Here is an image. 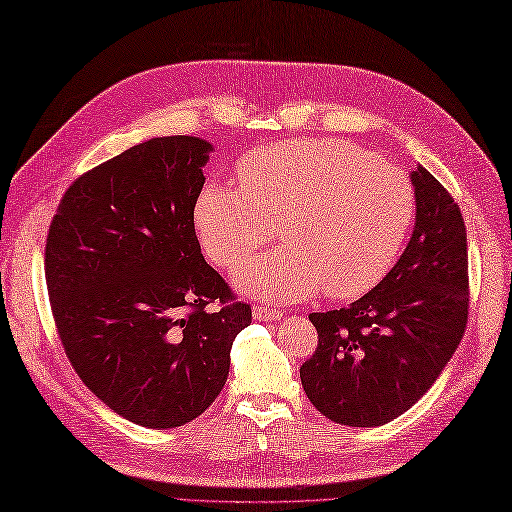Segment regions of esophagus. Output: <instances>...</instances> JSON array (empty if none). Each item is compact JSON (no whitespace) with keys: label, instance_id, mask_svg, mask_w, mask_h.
<instances>
[{"label":"esophagus","instance_id":"obj_1","mask_svg":"<svg viewBox=\"0 0 512 512\" xmlns=\"http://www.w3.org/2000/svg\"><path fill=\"white\" fill-rule=\"evenodd\" d=\"M282 317L280 310L267 308V306H256L254 308V319L256 321H278Z\"/></svg>","mask_w":512,"mask_h":512}]
</instances>
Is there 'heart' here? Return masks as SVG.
<instances>
[{
  "label": "heart",
  "mask_w": 512,
  "mask_h": 512,
  "mask_svg": "<svg viewBox=\"0 0 512 512\" xmlns=\"http://www.w3.org/2000/svg\"><path fill=\"white\" fill-rule=\"evenodd\" d=\"M241 189L208 184L195 204L206 256L241 267L276 234L284 247L236 273L265 302L323 289L352 299L376 286L400 256L415 219L408 176L345 141L306 139L260 147L241 162Z\"/></svg>",
  "instance_id": "1"
}]
</instances>
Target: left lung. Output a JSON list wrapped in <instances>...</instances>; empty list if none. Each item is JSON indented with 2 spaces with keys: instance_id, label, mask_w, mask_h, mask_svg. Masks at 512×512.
I'll use <instances>...</instances> for the list:
<instances>
[{
  "instance_id": "obj_1",
  "label": "left lung",
  "mask_w": 512,
  "mask_h": 512,
  "mask_svg": "<svg viewBox=\"0 0 512 512\" xmlns=\"http://www.w3.org/2000/svg\"><path fill=\"white\" fill-rule=\"evenodd\" d=\"M410 182L417 219L395 267L347 308L308 315L319 343L299 378L319 413L343 426L376 428L406 413L441 376L467 328L463 215L426 167Z\"/></svg>"
}]
</instances>
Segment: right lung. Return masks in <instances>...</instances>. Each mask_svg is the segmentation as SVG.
I'll use <instances>...</instances> for the list:
<instances>
[{
  "label": "right lung",
  "mask_w": 512,
  "mask_h": 512,
  "mask_svg": "<svg viewBox=\"0 0 512 512\" xmlns=\"http://www.w3.org/2000/svg\"><path fill=\"white\" fill-rule=\"evenodd\" d=\"M210 152L197 136L126 149L69 186L47 234V293L73 369L117 415L154 430L215 402L252 323L195 234Z\"/></svg>",
  "instance_id": "add662e5"
}]
</instances>
